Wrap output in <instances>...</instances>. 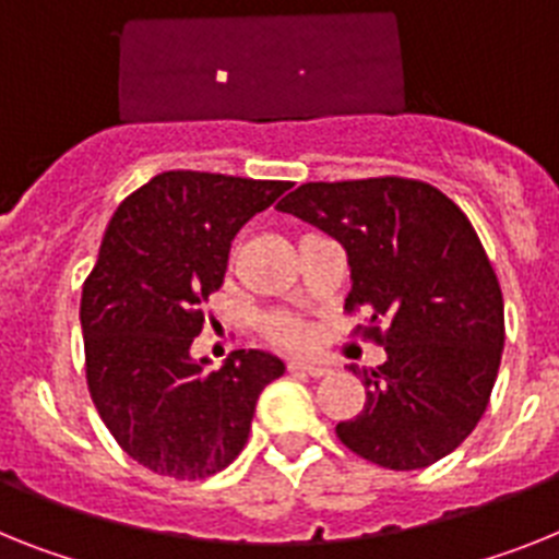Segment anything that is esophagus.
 <instances>
[{
  "label": "esophagus",
  "instance_id": "34e87169",
  "mask_svg": "<svg viewBox=\"0 0 559 559\" xmlns=\"http://www.w3.org/2000/svg\"><path fill=\"white\" fill-rule=\"evenodd\" d=\"M289 369H295V372H307V374H312V378H326V374L332 372L330 367L316 364V360H293V364H289Z\"/></svg>",
  "mask_w": 559,
  "mask_h": 559
}]
</instances>
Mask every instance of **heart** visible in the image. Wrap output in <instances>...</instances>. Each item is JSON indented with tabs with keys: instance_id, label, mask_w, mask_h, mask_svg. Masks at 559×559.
<instances>
[{
	"instance_id": "obj_1",
	"label": "heart",
	"mask_w": 559,
	"mask_h": 559,
	"mask_svg": "<svg viewBox=\"0 0 559 559\" xmlns=\"http://www.w3.org/2000/svg\"><path fill=\"white\" fill-rule=\"evenodd\" d=\"M272 335L281 337V341H289V344H298V341H304L301 323L289 321V318H275V321H272Z\"/></svg>"
}]
</instances>
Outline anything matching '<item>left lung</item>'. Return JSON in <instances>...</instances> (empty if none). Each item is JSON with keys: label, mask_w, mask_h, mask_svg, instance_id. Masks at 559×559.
Wrapping results in <instances>:
<instances>
[{"label": "left lung", "mask_w": 559, "mask_h": 559, "mask_svg": "<svg viewBox=\"0 0 559 559\" xmlns=\"http://www.w3.org/2000/svg\"><path fill=\"white\" fill-rule=\"evenodd\" d=\"M346 252V309H369L386 349L381 367H349L367 403L337 424L346 449L409 472L447 457L489 406L503 355V295L463 210L424 181H312L278 204Z\"/></svg>", "instance_id": "1"}]
</instances>
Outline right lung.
I'll list each match as a JSON object with an SVG mask.
<instances>
[{
    "instance_id": "add662e5",
    "label": "right lung",
    "mask_w": 559,
    "mask_h": 559,
    "mask_svg": "<svg viewBox=\"0 0 559 559\" xmlns=\"http://www.w3.org/2000/svg\"><path fill=\"white\" fill-rule=\"evenodd\" d=\"M287 181L170 170L121 201L84 281L87 389L124 452L150 472L201 480L250 438L258 395L284 360L238 349L210 369L192 358L201 304L224 284L229 241Z\"/></svg>"
}]
</instances>
